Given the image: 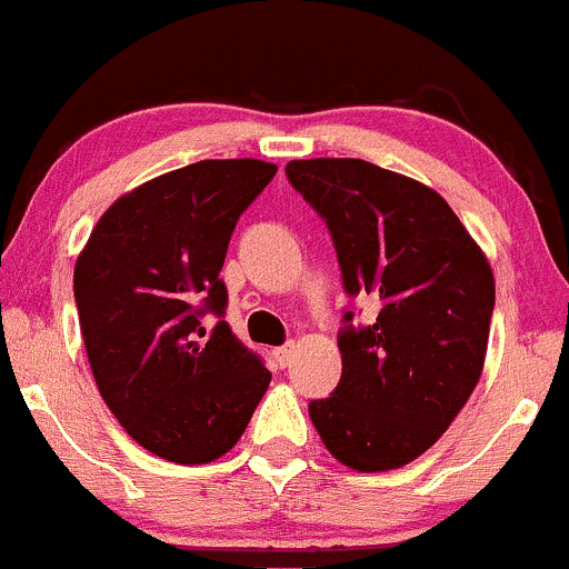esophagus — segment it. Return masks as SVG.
I'll use <instances>...</instances> for the list:
<instances>
[{
    "instance_id": "esophagus-1",
    "label": "esophagus",
    "mask_w": 569,
    "mask_h": 569,
    "mask_svg": "<svg viewBox=\"0 0 569 569\" xmlns=\"http://www.w3.org/2000/svg\"><path fill=\"white\" fill-rule=\"evenodd\" d=\"M293 355H296V343H284V346H279V349H273V357L281 369H288L290 362H293Z\"/></svg>"
}]
</instances>
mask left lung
<instances>
[{
  "label": "left lung",
  "instance_id": "obj_1",
  "mask_svg": "<svg viewBox=\"0 0 569 569\" xmlns=\"http://www.w3.org/2000/svg\"><path fill=\"white\" fill-rule=\"evenodd\" d=\"M321 214L343 290L377 301L371 323L346 312L343 375L310 419L327 450L357 472L397 469L430 450L483 371L495 276L447 200L362 159L284 167Z\"/></svg>",
  "mask_w": 569,
  "mask_h": 569
}]
</instances>
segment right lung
Instances as JSON below:
<instances>
[{"mask_svg": "<svg viewBox=\"0 0 569 569\" xmlns=\"http://www.w3.org/2000/svg\"><path fill=\"white\" fill-rule=\"evenodd\" d=\"M273 176L268 161L226 159L153 178L102 214L74 264L100 397L164 461L226 456L268 391L262 357L223 321L220 268L237 220Z\"/></svg>", "mask_w": 569, "mask_h": 569, "instance_id": "1", "label": "right lung"}]
</instances>
